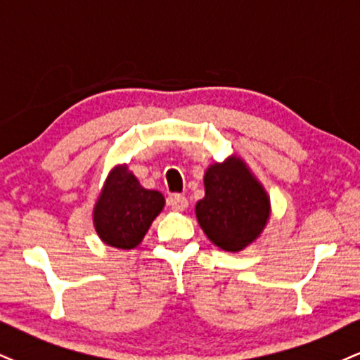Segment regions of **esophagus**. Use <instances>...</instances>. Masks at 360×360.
Instances as JSON below:
<instances>
[{
    "instance_id": "obj_1",
    "label": "esophagus",
    "mask_w": 360,
    "mask_h": 360,
    "mask_svg": "<svg viewBox=\"0 0 360 360\" xmlns=\"http://www.w3.org/2000/svg\"><path fill=\"white\" fill-rule=\"evenodd\" d=\"M168 205H170L173 210L180 212V210H185V208L188 207V200L185 195L176 193V195H172V197L168 198Z\"/></svg>"
}]
</instances>
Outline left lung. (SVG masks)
I'll use <instances>...</instances> for the list:
<instances>
[{
	"mask_svg": "<svg viewBox=\"0 0 360 360\" xmlns=\"http://www.w3.org/2000/svg\"><path fill=\"white\" fill-rule=\"evenodd\" d=\"M205 197L195 207L198 224L217 247L238 252L259 237L269 220V197L238 158L205 172Z\"/></svg>",
	"mask_w": 360,
	"mask_h": 360,
	"instance_id": "left-lung-1",
	"label": "left lung"
}]
</instances>
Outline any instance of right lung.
<instances>
[{
  "label": "right lung",
  "mask_w": 360,
  "mask_h": 360,
  "mask_svg": "<svg viewBox=\"0 0 360 360\" xmlns=\"http://www.w3.org/2000/svg\"><path fill=\"white\" fill-rule=\"evenodd\" d=\"M165 205L157 190H146L127 167L113 168L95 205L93 221L100 238L117 248H135Z\"/></svg>",
  "instance_id": "obj_1"
}]
</instances>
